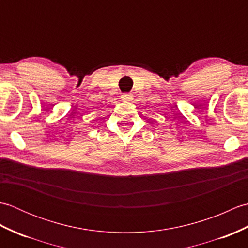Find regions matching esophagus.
Instances as JSON below:
<instances>
[{
	"label": "esophagus",
	"mask_w": 248,
	"mask_h": 248,
	"mask_svg": "<svg viewBox=\"0 0 248 248\" xmlns=\"http://www.w3.org/2000/svg\"><path fill=\"white\" fill-rule=\"evenodd\" d=\"M123 100H124V102H130L131 100H132V97H131L130 93H125V94H124Z\"/></svg>",
	"instance_id": "obj_1"
}]
</instances>
